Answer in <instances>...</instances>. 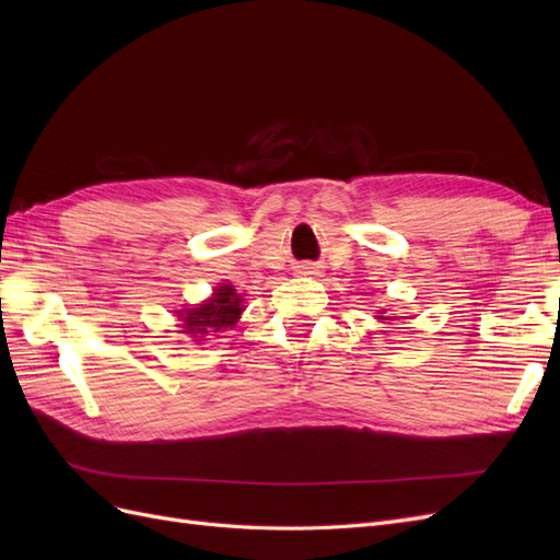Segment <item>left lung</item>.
<instances>
[{
    "label": "left lung",
    "instance_id": "1",
    "mask_svg": "<svg viewBox=\"0 0 560 560\" xmlns=\"http://www.w3.org/2000/svg\"><path fill=\"white\" fill-rule=\"evenodd\" d=\"M378 319H387V317H383V315H381V317H378Z\"/></svg>",
    "mask_w": 560,
    "mask_h": 560
}]
</instances>
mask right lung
<instances>
[{
	"instance_id": "right-lung-1",
	"label": "right lung",
	"mask_w": 560,
	"mask_h": 560,
	"mask_svg": "<svg viewBox=\"0 0 560 560\" xmlns=\"http://www.w3.org/2000/svg\"><path fill=\"white\" fill-rule=\"evenodd\" d=\"M243 313V299L235 294L231 284L217 287L212 299L200 303L198 308L182 311L184 334L194 336V341H208V336L231 329Z\"/></svg>"
}]
</instances>
